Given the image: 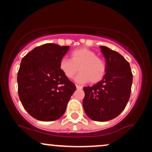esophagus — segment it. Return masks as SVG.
Here are the masks:
<instances>
[{"instance_id":"34e87169","label":"esophagus","mask_w":152,"mask_h":152,"mask_svg":"<svg viewBox=\"0 0 152 152\" xmlns=\"http://www.w3.org/2000/svg\"><path fill=\"white\" fill-rule=\"evenodd\" d=\"M76 87L77 89H81V88H83V87H82L81 86H79V85H76Z\"/></svg>"}]
</instances>
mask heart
I'll return each mask as SVG.
<instances>
[{
	"instance_id": "heart-1",
	"label": "heart",
	"mask_w": 152,
	"mask_h": 152,
	"mask_svg": "<svg viewBox=\"0 0 152 152\" xmlns=\"http://www.w3.org/2000/svg\"><path fill=\"white\" fill-rule=\"evenodd\" d=\"M59 68L64 76L72 78L79 68L81 72L75 78L77 83L91 81L96 83L102 81L106 73V63L93 50L86 48H78L70 53V58H62Z\"/></svg>"
}]
</instances>
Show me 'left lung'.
Segmentation results:
<instances>
[{"instance_id":"obj_1","label":"left lung","mask_w":152,"mask_h":152,"mask_svg":"<svg viewBox=\"0 0 152 152\" xmlns=\"http://www.w3.org/2000/svg\"><path fill=\"white\" fill-rule=\"evenodd\" d=\"M106 59V73L102 81L83 87V107L91 119L106 121L118 116L129 99L133 75L129 64L118 52L100 46Z\"/></svg>"}]
</instances>
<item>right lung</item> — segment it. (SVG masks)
Returning <instances> with one entry per match:
<instances>
[{"label": "right lung", "instance_id": "1", "mask_svg": "<svg viewBox=\"0 0 152 152\" xmlns=\"http://www.w3.org/2000/svg\"><path fill=\"white\" fill-rule=\"evenodd\" d=\"M69 48L46 43L22 58L17 76L19 99L26 111L36 119L51 121L61 117L76 89L59 68Z\"/></svg>", "mask_w": 152, "mask_h": 152}]
</instances>
